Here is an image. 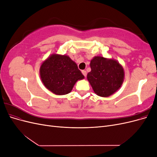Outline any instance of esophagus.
Returning a JSON list of instances; mask_svg holds the SVG:
<instances>
[{"mask_svg":"<svg viewBox=\"0 0 157 157\" xmlns=\"http://www.w3.org/2000/svg\"><path fill=\"white\" fill-rule=\"evenodd\" d=\"M82 75L84 76L85 77H86V75H87V73H86V71H84V70H82Z\"/></svg>","mask_w":157,"mask_h":157,"instance_id":"obj_1","label":"esophagus"}]
</instances>
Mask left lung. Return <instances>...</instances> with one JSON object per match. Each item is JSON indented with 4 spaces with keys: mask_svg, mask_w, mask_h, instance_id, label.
I'll list each match as a JSON object with an SVG mask.
<instances>
[{
    "mask_svg": "<svg viewBox=\"0 0 157 157\" xmlns=\"http://www.w3.org/2000/svg\"><path fill=\"white\" fill-rule=\"evenodd\" d=\"M91 71L87 79L98 96L107 98L119 89L124 82V71L114 59L95 56L90 61Z\"/></svg>",
    "mask_w": 157,
    "mask_h": 157,
    "instance_id": "1",
    "label": "left lung"
}]
</instances>
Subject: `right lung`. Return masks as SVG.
I'll use <instances>...</instances> for the list:
<instances>
[{"instance_id":"add662e5","label":"right lung","mask_w":157,"mask_h":157,"mask_svg":"<svg viewBox=\"0 0 157 157\" xmlns=\"http://www.w3.org/2000/svg\"><path fill=\"white\" fill-rule=\"evenodd\" d=\"M44 86L56 95L70 93L78 80L84 78L75 61L67 55L52 54L40 65Z\"/></svg>"}]
</instances>
